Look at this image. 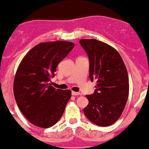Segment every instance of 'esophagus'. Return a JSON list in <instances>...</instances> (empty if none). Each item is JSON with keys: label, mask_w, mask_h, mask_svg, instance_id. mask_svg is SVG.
I'll return each mask as SVG.
<instances>
[{"label": "esophagus", "mask_w": 149, "mask_h": 149, "mask_svg": "<svg viewBox=\"0 0 149 149\" xmlns=\"http://www.w3.org/2000/svg\"><path fill=\"white\" fill-rule=\"evenodd\" d=\"M72 95L77 96V95H80V93H77V92L72 91Z\"/></svg>", "instance_id": "1"}]
</instances>
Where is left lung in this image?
<instances>
[{
  "instance_id": "8db88e82",
  "label": "left lung",
  "mask_w": 149,
  "mask_h": 149,
  "mask_svg": "<svg viewBox=\"0 0 149 149\" xmlns=\"http://www.w3.org/2000/svg\"><path fill=\"white\" fill-rule=\"evenodd\" d=\"M79 44L90 60V79L97 81L94 93L83 109L89 120L99 126L116 123L122 114L129 93L126 67L116 49L96 39H81Z\"/></svg>"
}]
</instances>
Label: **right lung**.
I'll use <instances>...</instances> for the list:
<instances>
[{
  "instance_id": "add662e5",
  "label": "right lung",
  "mask_w": 149,
  "mask_h": 149,
  "mask_svg": "<svg viewBox=\"0 0 149 149\" xmlns=\"http://www.w3.org/2000/svg\"><path fill=\"white\" fill-rule=\"evenodd\" d=\"M64 41L40 43L26 54L20 63L13 82V94L18 108L29 122L49 128L63 115L71 97V90L50 85L56 67L74 48Z\"/></svg>"
}]
</instances>
